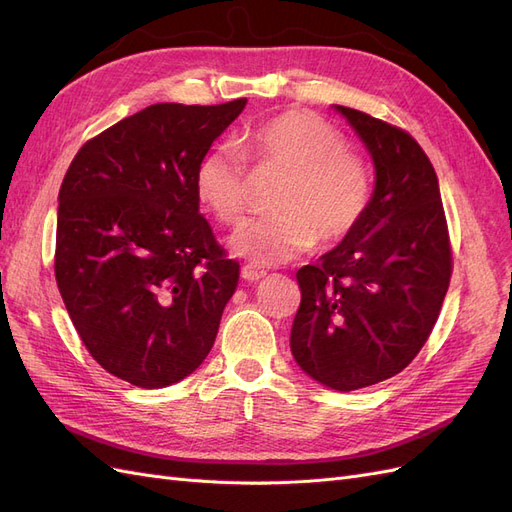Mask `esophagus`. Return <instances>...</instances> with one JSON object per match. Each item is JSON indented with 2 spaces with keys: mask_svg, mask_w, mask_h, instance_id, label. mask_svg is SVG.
<instances>
[{
  "mask_svg": "<svg viewBox=\"0 0 512 512\" xmlns=\"http://www.w3.org/2000/svg\"><path fill=\"white\" fill-rule=\"evenodd\" d=\"M265 275H267V271L258 265H252V262H247V265L241 267V277L247 282H260Z\"/></svg>",
  "mask_w": 512,
  "mask_h": 512,
  "instance_id": "1",
  "label": "esophagus"
}]
</instances>
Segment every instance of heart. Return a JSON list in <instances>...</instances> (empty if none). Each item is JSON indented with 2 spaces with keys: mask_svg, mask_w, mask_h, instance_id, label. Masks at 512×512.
Returning <instances> with one entry per match:
<instances>
[{
  "mask_svg": "<svg viewBox=\"0 0 512 512\" xmlns=\"http://www.w3.org/2000/svg\"><path fill=\"white\" fill-rule=\"evenodd\" d=\"M277 170L284 179L271 198L275 213L256 218L230 239L232 252L254 265H273L335 245L361 226L374 198V177L331 123L307 111H286L247 130L239 149L218 145L196 164V194L222 224L245 213L247 166Z\"/></svg>",
  "mask_w": 512,
  "mask_h": 512,
  "instance_id": "1",
  "label": "heart"
}]
</instances>
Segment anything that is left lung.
<instances>
[{
	"mask_svg": "<svg viewBox=\"0 0 512 512\" xmlns=\"http://www.w3.org/2000/svg\"><path fill=\"white\" fill-rule=\"evenodd\" d=\"M337 111L374 158L376 190L361 226L297 271L290 350L314 380L354 391L393 378L421 352L451 282L453 247L423 147L393 123Z\"/></svg>",
	"mask_w": 512,
	"mask_h": 512,
	"instance_id": "1",
	"label": "left lung"
}]
</instances>
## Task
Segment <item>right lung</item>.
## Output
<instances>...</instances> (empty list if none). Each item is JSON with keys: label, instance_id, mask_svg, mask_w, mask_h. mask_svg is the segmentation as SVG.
Returning a JSON list of instances; mask_svg holds the SVG:
<instances>
[{"label": "right lung", "instance_id": "obj_1", "mask_svg": "<svg viewBox=\"0 0 512 512\" xmlns=\"http://www.w3.org/2000/svg\"><path fill=\"white\" fill-rule=\"evenodd\" d=\"M245 98L151 104L76 153L59 190L55 280L87 352L162 389L205 361L239 262L198 213L196 164Z\"/></svg>", "mask_w": 512, "mask_h": 512}]
</instances>
